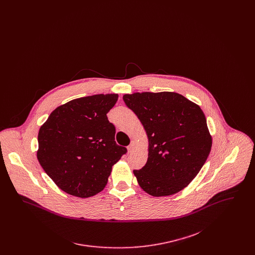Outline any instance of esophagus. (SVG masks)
<instances>
[{
    "instance_id": "obj_1",
    "label": "esophagus",
    "mask_w": 255,
    "mask_h": 255,
    "mask_svg": "<svg viewBox=\"0 0 255 255\" xmlns=\"http://www.w3.org/2000/svg\"><path fill=\"white\" fill-rule=\"evenodd\" d=\"M135 147H136V143H135V141H131V143H130V145L127 147V149H128V153H133V151L135 150Z\"/></svg>"
}]
</instances>
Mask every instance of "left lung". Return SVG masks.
I'll return each instance as SVG.
<instances>
[{"instance_id":"8db88e82","label":"left lung","mask_w":255,"mask_h":255,"mask_svg":"<svg viewBox=\"0 0 255 255\" xmlns=\"http://www.w3.org/2000/svg\"><path fill=\"white\" fill-rule=\"evenodd\" d=\"M123 100L143 125L149 142L145 165L133 170L139 186L154 197L180 192L193 181L211 150L204 112L173 92L127 94Z\"/></svg>"}]
</instances>
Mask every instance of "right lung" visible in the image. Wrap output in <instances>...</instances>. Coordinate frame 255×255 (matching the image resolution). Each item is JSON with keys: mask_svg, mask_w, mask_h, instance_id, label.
Returning a JSON list of instances; mask_svg holds the SVG:
<instances>
[{"mask_svg": "<svg viewBox=\"0 0 255 255\" xmlns=\"http://www.w3.org/2000/svg\"><path fill=\"white\" fill-rule=\"evenodd\" d=\"M118 98L101 94L73 99L40 127L37 158L64 192L79 198L101 192L113 165L127 152L116 143V128L107 118Z\"/></svg>", "mask_w": 255, "mask_h": 255, "instance_id": "right-lung-1", "label": "right lung"}]
</instances>
